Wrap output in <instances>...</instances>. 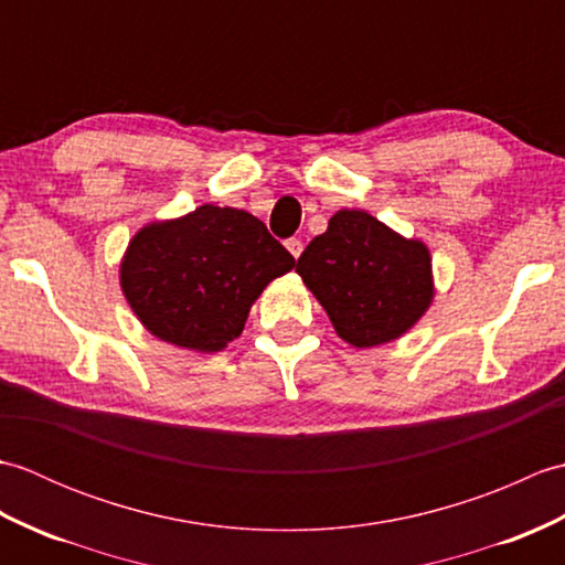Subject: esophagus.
<instances>
[{
    "mask_svg": "<svg viewBox=\"0 0 565 565\" xmlns=\"http://www.w3.org/2000/svg\"><path fill=\"white\" fill-rule=\"evenodd\" d=\"M286 249H289L296 259L301 257V252H303V243H301V237H289V239H286Z\"/></svg>",
    "mask_w": 565,
    "mask_h": 565,
    "instance_id": "esophagus-1",
    "label": "esophagus"
}]
</instances>
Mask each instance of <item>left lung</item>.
Returning a JSON list of instances; mask_svg holds the SVG:
<instances>
[{
  "mask_svg": "<svg viewBox=\"0 0 565 565\" xmlns=\"http://www.w3.org/2000/svg\"><path fill=\"white\" fill-rule=\"evenodd\" d=\"M334 330L354 347L401 338L431 303V259L366 211H338L296 262Z\"/></svg>",
  "mask_w": 565,
  "mask_h": 565,
  "instance_id": "obj_1",
  "label": "left lung"
}]
</instances>
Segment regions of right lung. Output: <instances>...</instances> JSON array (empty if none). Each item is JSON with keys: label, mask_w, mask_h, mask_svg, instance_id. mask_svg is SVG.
I'll return each instance as SVG.
<instances>
[{"label": "right lung", "mask_w": 565, "mask_h": 565, "mask_svg": "<svg viewBox=\"0 0 565 565\" xmlns=\"http://www.w3.org/2000/svg\"><path fill=\"white\" fill-rule=\"evenodd\" d=\"M296 259L255 215L203 203L130 239L121 289L154 338L218 352L239 338L249 306Z\"/></svg>", "instance_id": "obj_1"}]
</instances>
